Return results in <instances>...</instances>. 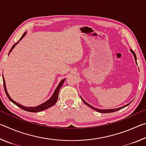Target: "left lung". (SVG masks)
<instances>
[{
  "mask_svg": "<svg viewBox=\"0 0 146 146\" xmlns=\"http://www.w3.org/2000/svg\"><path fill=\"white\" fill-rule=\"evenodd\" d=\"M130 51H131V53H133V55H134V57H135V60H136V62H137V56H136V55H135V52H134V51H133L132 50V49H130ZM80 98H81V99H82V100L83 101V102L86 105H87L88 106H89V107H90L91 108L93 109L94 110L97 111V112H99V113H113V112L117 111H118V110H121V109H122V108H123L126 107V106H127L129 105V104H130V103H129V104H126V105H125V106H123V107H120V108H117V109H111V110H100V109L95 108L93 107V106H91V105L89 104L88 103L86 102V101H85L84 100L82 97H80Z\"/></svg>",
  "mask_w": 146,
  "mask_h": 146,
  "instance_id": "left-lung-1",
  "label": "left lung"
}]
</instances>
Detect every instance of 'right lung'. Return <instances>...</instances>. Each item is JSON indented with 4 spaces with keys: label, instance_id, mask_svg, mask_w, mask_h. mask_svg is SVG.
Instances as JSON below:
<instances>
[{
    "label": "right lung",
    "instance_id": "right-lung-1",
    "mask_svg": "<svg viewBox=\"0 0 146 146\" xmlns=\"http://www.w3.org/2000/svg\"><path fill=\"white\" fill-rule=\"evenodd\" d=\"M26 34V33L25 32V33H24V34L23 35V36H21V38H20L19 41L21 40L22 38H23L24 36H25V35ZM18 42H16L15 44H14V45L12 46V48H11L10 51H9V54L10 53L11 51H12V49H13L15 46L17 44H18ZM2 78H3V84H4V91H5V93H6L7 97H8V98L9 99V100L11 101V102H13V104H15L17 105L18 107L21 108V109H23V110L24 111H29V112H33V113H35V112H39V111H44L46 110V109H48L49 108L51 107V106H53V105L55 104V103L56 102V101H57L58 100V93H59V90H60V89L61 88V86H62L63 83L64 82V81H65L66 79H63V80H61V82H60V84H59L58 86H57V88H56V90H55V91H54V93L53 94L52 97H51L49 99L46 101V102H44L43 104H42L39 105L38 106H36V107H26V106H23L20 104L17 103L16 102H15V101L12 99V98L9 97L8 92H7V90H6V83H5V80H4V76H2Z\"/></svg>",
    "mask_w": 146,
    "mask_h": 146
}]
</instances>
